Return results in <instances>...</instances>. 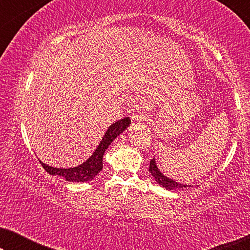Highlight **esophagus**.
<instances>
[{
    "label": "esophagus",
    "instance_id": "34e87169",
    "mask_svg": "<svg viewBox=\"0 0 250 250\" xmlns=\"http://www.w3.org/2000/svg\"><path fill=\"white\" fill-rule=\"evenodd\" d=\"M146 118H148V114L143 110L136 111L135 114H133V116H132V119L134 122H141V121H145V119H146Z\"/></svg>",
    "mask_w": 250,
    "mask_h": 250
}]
</instances>
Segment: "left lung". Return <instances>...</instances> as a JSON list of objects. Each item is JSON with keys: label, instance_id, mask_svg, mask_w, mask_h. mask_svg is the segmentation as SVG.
Returning a JSON list of instances; mask_svg holds the SVG:
<instances>
[{"label": "left lung", "instance_id": "obj_1", "mask_svg": "<svg viewBox=\"0 0 250 250\" xmlns=\"http://www.w3.org/2000/svg\"><path fill=\"white\" fill-rule=\"evenodd\" d=\"M149 172L151 173V175L153 177H155V180L157 181V183H158L160 187L165 188V189H167V190L184 189V188L188 187V186H186V184L177 183V182H175V181L170 180V179H168V177H166L165 175H164V174L158 169V167H157L156 162H155V158L150 160Z\"/></svg>", "mask_w": 250, "mask_h": 250}]
</instances>
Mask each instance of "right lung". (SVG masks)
<instances>
[{
	"label": "right lung",
	"mask_w": 250,
	"mask_h": 250,
	"mask_svg": "<svg viewBox=\"0 0 250 250\" xmlns=\"http://www.w3.org/2000/svg\"><path fill=\"white\" fill-rule=\"evenodd\" d=\"M131 124V119L128 117L119 119L112 124L108 131L104 133V136L102 138V141L95 151L93 152L90 158L86 162H84L82 165L74 167V168H56V167L47 166L40 160L42 164L43 168L46 170L51 175H60L69 182H87V181L93 180L98 175L99 172L102 169V157L104 153L110 143L117 138V136L126 129L127 126Z\"/></svg>",
	"instance_id": "add662e5"
}]
</instances>
